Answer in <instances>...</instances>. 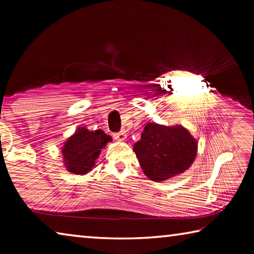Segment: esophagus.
Masks as SVG:
<instances>
[{
    "mask_svg": "<svg viewBox=\"0 0 254 254\" xmlns=\"http://www.w3.org/2000/svg\"><path fill=\"white\" fill-rule=\"evenodd\" d=\"M113 137H114L115 140L123 141V140L127 139V133H126V131H121V132H119V133H114Z\"/></svg>",
    "mask_w": 254,
    "mask_h": 254,
    "instance_id": "obj_1",
    "label": "esophagus"
}]
</instances>
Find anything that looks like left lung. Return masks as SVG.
<instances>
[{
  "label": "left lung",
  "mask_w": 254,
  "mask_h": 254,
  "mask_svg": "<svg viewBox=\"0 0 254 254\" xmlns=\"http://www.w3.org/2000/svg\"><path fill=\"white\" fill-rule=\"evenodd\" d=\"M133 151L144 175L159 183L183 174L192 165L197 141L182 126L148 123Z\"/></svg>",
  "instance_id": "obj_1"
}]
</instances>
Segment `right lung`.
<instances>
[{"label": "right lung", "instance_id": "right-lung-1", "mask_svg": "<svg viewBox=\"0 0 254 254\" xmlns=\"http://www.w3.org/2000/svg\"><path fill=\"white\" fill-rule=\"evenodd\" d=\"M112 141L103 130L89 131L86 127H78L76 132L64 143L63 156L66 169L75 175H86L95 166V160Z\"/></svg>", "mask_w": 254, "mask_h": 254}]
</instances>
